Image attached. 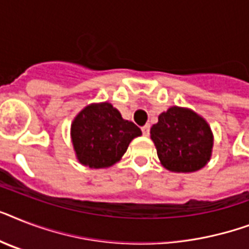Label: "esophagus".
Instances as JSON below:
<instances>
[{
	"label": "esophagus",
	"instance_id": "esophagus-1",
	"mask_svg": "<svg viewBox=\"0 0 249 249\" xmlns=\"http://www.w3.org/2000/svg\"><path fill=\"white\" fill-rule=\"evenodd\" d=\"M142 133H143V136L147 137L148 134H150V125L148 124L143 125V126H142Z\"/></svg>",
	"mask_w": 249,
	"mask_h": 249
}]
</instances>
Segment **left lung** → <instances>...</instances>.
I'll list each match as a JSON object with an SVG mask.
<instances>
[{"label":"left lung","mask_w":249,"mask_h":249,"mask_svg":"<svg viewBox=\"0 0 249 249\" xmlns=\"http://www.w3.org/2000/svg\"><path fill=\"white\" fill-rule=\"evenodd\" d=\"M151 140L165 169L191 173L211 160L213 133L204 117L186 107L172 106L152 125Z\"/></svg>","instance_id":"1"}]
</instances>
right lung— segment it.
<instances>
[{"instance_id":"obj_1","label":"right lung","mask_w":249,"mask_h":249,"mask_svg":"<svg viewBox=\"0 0 249 249\" xmlns=\"http://www.w3.org/2000/svg\"><path fill=\"white\" fill-rule=\"evenodd\" d=\"M142 134L109 102L84 107L71 124V141L80 164L105 169L123 158L134 138Z\"/></svg>"}]
</instances>
